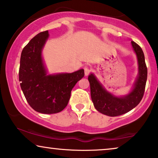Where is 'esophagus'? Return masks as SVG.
Instances as JSON below:
<instances>
[{
	"instance_id": "1",
	"label": "esophagus",
	"mask_w": 158,
	"mask_h": 158,
	"mask_svg": "<svg viewBox=\"0 0 158 158\" xmlns=\"http://www.w3.org/2000/svg\"><path fill=\"white\" fill-rule=\"evenodd\" d=\"M84 73H85V76H87V75H89L90 73V69L88 68V67H84Z\"/></svg>"
}]
</instances>
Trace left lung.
<instances>
[{
	"label": "left lung",
	"mask_w": 158,
	"mask_h": 158,
	"mask_svg": "<svg viewBox=\"0 0 158 158\" xmlns=\"http://www.w3.org/2000/svg\"><path fill=\"white\" fill-rule=\"evenodd\" d=\"M136 53L139 64V76L135 82L134 89L128 95L118 97L106 91L97 81L94 74L89 75V81L91 88V97L94 107L101 113L110 117L121 115L134 109L142 99L147 79V67L144 54L142 48L131 41Z\"/></svg>",
	"instance_id": "left-lung-1"
}]
</instances>
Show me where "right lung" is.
<instances>
[{"label":"right lung","instance_id":"1","mask_svg":"<svg viewBox=\"0 0 158 158\" xmlns=\"http://www.w3.org/2000/svg\"><path fill=\"white\" fill-rule=\"evenodd\" d=\"M48 38V30L38 33L24 46L21 54L19 79L27 102L36 112L54 114L62 111L71 91L83 78L84 69L72 73L47 75L41 52Z\"/></svg>","mask_w":158,"mask_h":158}]
</instances>
